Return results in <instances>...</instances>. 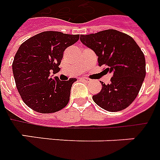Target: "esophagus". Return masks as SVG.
I'll return each mask as SVG.
<instances>
[{
    "label": "esophagus",
    "instance_id": "obj_1",
    "mask_svg": "<svg viewBox=\"0 0 160 160\" xmlns=\"http://www.w3.org/2000/svg\"><path fill=\"white\" fill-rule=\"evenodd\" d=\"M82 80H83V81H86V82H89L90 81V79L87 78H82Z\"/></svg>",
    "mask_w": 160,
    "mask_h": 160
}]
</instances>
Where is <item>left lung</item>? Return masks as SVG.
Here are the masks:
<instances>
[{
	"label": "left lung",
	"instance_id": "1",
	"mask_svg": "<svg viewBox=\"0 0 160 160\" xmlns=\"http://www.w3.org/2000/svg\"><path fill=\"white\" fill-rule=\"evenodd\" d=\"M80 40L98 56V66L113 73L110 84L93 96L102 109L116 112L128 107L136 98L146 76V62L135 40L124 33L107 29L80 36Z\"/></svg>",
	"mask_w": 160,
	"mask_h": 160
}]
</instances>
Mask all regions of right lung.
<instances>
[{"label":"right lung","instance_id":"obj_1","mask_svg":"<svg viewBox=\"0 0 160 160\" xmlns=\"http://www.w3.org/2000/svg\"><path fill=\"white\" fill-rule=\"evenodd\" d=\"M79 39V34L45 31L20 45L12 63L17 88L22 99L36 112L49 114L62 110L70 99L76 78H52L60 71L63 52Z\"/></svg>","mask_w":160,"mask_h":160}]
</instances>
